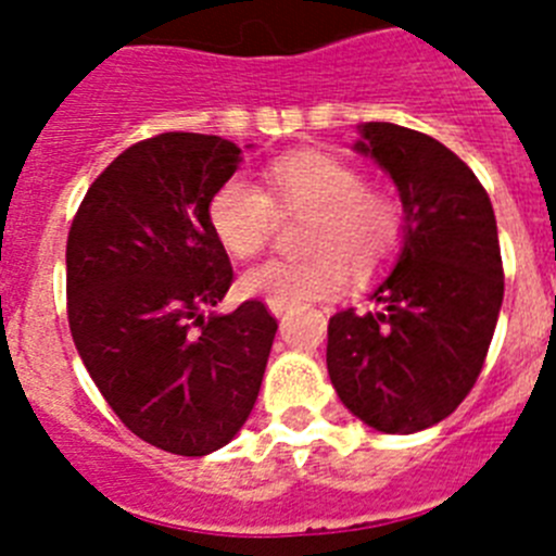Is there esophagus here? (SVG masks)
<instances>
[{"mask_svg":"<svg viewBox=\"0 0 556 556\" xmlns=\"http://www.w3.org/2000/svg\"><path fill=\"white\" fill-rule=\"evenodd\" d=\"M269 312H273L275 317H281V314L287 312V306H278V303H269Z\"/></svg>","mask_w":556,"mask_h":556,"instance_id":"1","label":"esophagus"}]
</instances>
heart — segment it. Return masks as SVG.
I'll use <instances>...</instances> for the list:
<instances>
[{
    "label": "heart",
    "instance_id": "obj_1",
    "mask_svg": "<svg viewBox=\"0 0 556 556\" xmlns=\"http://www.w3.org/2000/svg\"><path fill=\"white\" fill-rule=\"evenodd\" d=\"M267 191L242 175L223 180L208 200V225L233 258L262 253L281 217H306L301 258H273L244 273L242 289L278 306H306L342 292L348 273L367 281L395 262L406 242L404 203L367 184L351 161L301 150L269 161Z\"/></svg>",
    "mask_w": 556,
    "mask_h": 556
}]
</instances>
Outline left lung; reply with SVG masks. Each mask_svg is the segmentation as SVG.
Returning a JSON list of instances; mask_svg holds the SVG:
<instances>
[{
	"mask_svg": "<svg viewBox=\"0 0 556 556\" xmlns=\"http://www.w3.org/2000/svg\"><path fill=\"white\" fill-rule=\"evenodd\" d=\"M356 150L390 172L406 208L397 264L370 308L328 323V376L339 401L384 434H415L465 401L504 301L493 203L470 166L426 132L362 125Z\"/></svg>",
	"mask_w": 556,
	"mask_h": 556,
	"instance_id": "1",
	"label": "left lung"
}]
</instances>
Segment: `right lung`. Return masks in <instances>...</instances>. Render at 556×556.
<instances>
[{
    "label": "right lung",
    "instance_id": "add662e5",
    "mask_svg": "<svg viewBox=\"0 0 556 556\" xmlns=\"http://www.w3.org/2000/svg\"><path fill=\"white\" fill-rule=\"evenodd\" d=\"M239 147L203 132L136 141L88 186L66 239V314L88 376L144 443L223 448L262 390L278 323L262 301L208 314L233 267L208 200Z\"/></svg>",
    "mask_w": 556,
    "mask_h": 556
}]
</instances>
